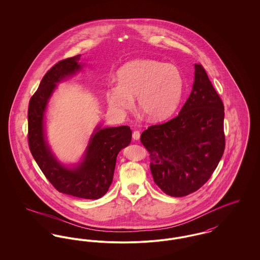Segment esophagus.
I'll use <instances>...</instances> for the list:
<instances>
[{
  "instance_id": "esophagus-1",
  "label": "esophagus",
  "mask_w": 260,
  "mask_h": 260,
  "mask_svg": "<svg viewBox=\"0 0 260 260\" xmlns=\"http://www.w3.org/2000/svg\"><path fill=\"white\" fill-rule=\"evenodd\" d=\"M132 137L134 140H139L140 139V132L137 131V130H135L134 132H133V134H132Z\"/></svg>"
}]
</instances>
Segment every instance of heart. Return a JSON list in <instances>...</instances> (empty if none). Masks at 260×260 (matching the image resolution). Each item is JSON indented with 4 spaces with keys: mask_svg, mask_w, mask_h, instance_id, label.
<instances>
[{
    "mask_svg": "<svg viewBox=\"0 0 260 260\" xmlns=\"http://www.w3.org/2000/svg\"><path fill=\"white\" fill-rule=\"evenodd\" d=\"M184 89L179 68L152 59H140L124 65L117 73V85L107 88L106 100L116 111L132 107L136 96L139 110L149 119L168 118L177 108Z\"/></svg>",
    "mask_w": 260,
    "mask_h": 260,
    "instance_id": "b5f03b06",
    "label": "heart"
}]
</instances>
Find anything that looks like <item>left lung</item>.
I'll list each match as a JSON object with an SVG mask.
<instances>
[{
	"mask_svg": "<svg viewBox=\"0 0 260 260\" xmlns=\"http://www.w3.org/2000/svg\"><path fill=\"white\" fill-rule=\"evenodd\" d=\"M224 104L206 71L195 64L190 95L178 115L141 135L154 181L166 194L186 196L207 182L224 154Z\"/></svg>",
	"mask_w": 260,
	"mask_h": 260,
	"instance_id": "1",
	"label": "left lung"
}]
</instances>
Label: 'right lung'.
<instances>
[{
	"instance_id": "obj_1",
	"label": "right lung",
	"mask_w": 260,
	"mask_h": 260,
	"mask_svg": "<svg viewBox=\"0 0 260 260\" xmlns=\"http://www.w3.org/2000/svg\"><path fill=\"white\" fill-rule=\"evenodd\" d=\"M80 57L77 55L59 61L42 78L28 104L27 140L35 161L55 189L79 198L99 199L112 183L118 153L131 142L130 127L103 129L99 125L89 140L83 161L73 169L55 158L44 134V114L53 90L57 83L81 70Z\"/></svg>"
}]
</instances>
